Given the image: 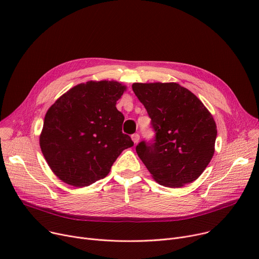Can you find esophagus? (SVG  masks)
Listing matches in <instances>:
<instances>
[{
  "label": "esophagus",
  "mask_w": 259,
  "mask_h": 259,
  "mask_svg": "<svg viewBox=\"0 0 259 259\" xmlns=\"http://www.w3.org/2000/svg\"><path fill=\"white\" fill-rule=\"evenodd\" d=\"M131 139H132L133 143H134L135 145H137V144L140 142V134H139V133H134V134H132Z\"/></svg>",
  "instance_id": "1"
}]
</instances>
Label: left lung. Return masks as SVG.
Wrapping results in <instances>:
<instances>
[{
  "mask_svg": "<svg viewBox=\"0 0 259 259\" xmlns=\"http://www.w3.org/2000/svg\"><path fill=\"white\" fill-rule=\"evenodd\" d=\"M132 89L151 118L155 138L137 153L161 186L180 188L197 180L215 151L217 129L208 109L178 83H134Z\"/></svg>",
  "mask_w": 259,
  "mask_h": 259,
  "instance_id": "8db88e82",
  "label": "left lung"
}]
</instances>
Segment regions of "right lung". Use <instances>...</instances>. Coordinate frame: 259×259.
Instances as JSON below:
<instances>
[{"instance_id":"add662e5","label":"right lung","mask_w":259,"mask_h":259,"mask_svg":"<svg viewBox=\"0 0 259 259\" xmlns=\"http://www.w3.org/2000/svg\"><path fill=\"white\" fill-rule=\"evenodd\" d=\"M126 88L115 80H89L68 90L48 109L39 146L61 181L89 186L107 176L118 155L133 146L121 132L125 117L115 107Z\"/></svg>"}]
</instances>
